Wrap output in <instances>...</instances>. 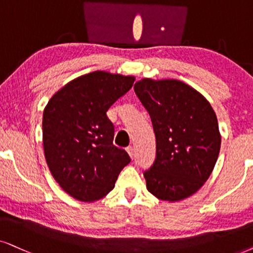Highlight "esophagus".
<instances>
[{
  "label": "esophagus",
  "mask_w": 253,
  "mask_h": 253,
  "mask_svg": "<svg viewBox=\"0 0 253 253\" xmlns=\"http://www.w3.org/2000/svg\"><path fill=\"white\" fill-rule=\"evenodd\" d=\"M126 150H127V153H128V155L130 156V159H134V156H135V153H134V148H133V147H132V146L127 147Z\"/></svg>",
  "instance_id": "1"
}]
</instances>
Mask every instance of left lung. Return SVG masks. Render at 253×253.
<instances>
[{
    "mask_svg": "<svg viewBox=\"0 0 253 253\" xmlns=\"http://www.w3.org/2000/svg\"><path fill=\"white\" fill-rule=\"evenodd\" d=\"M134 91L152 119L156 158L143 172L156 198L178 202L200 189L215 167L220 133L215 111L197 89L176 79L143 78Z\"/></svg>",
    "mask_w": 253,
    "mask_h": 253,
    "instance_id": "left-lung-1",
    "label": "left lung"
}]
</instances>
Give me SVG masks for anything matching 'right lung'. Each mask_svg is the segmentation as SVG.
<instances>
[{"mask_svg":"<svg viewBox=\"0 0 253 253\" xmlns=\"http://www.w3.org/2000/svg\"><path fill=\"white\" fill-rule=\"evenodd\" d=\"M134 76L94 71L72 79L43 112V148L51 175L82 202H95L114 188L130 159L113 145L106 112L129 91Z\"/></svg>","mask_w":253,"mask_h":253,"instance_id":"right-lung-1","label":"right lung"}]
</instances>
